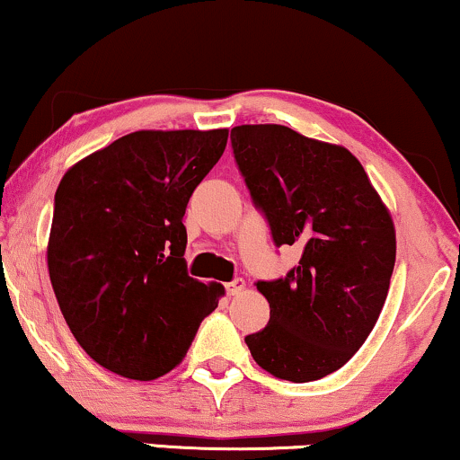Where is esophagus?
I'll use <instances>...</instances> for the list:
<instances>
[{
    "mask_svg": "<svg viewBox=\"0 0 460 460\" xmlns=\"http://www.w3.org/2000/svg\"><path fill=\"white\" fill-rule=\"evenodd\" d=\"M225 288H226V295H231V297H234V295L243 293V288H246V282H243L242 278H237V280L225 284Z\"/></svg>",
    "mask_w": 460,
    "mask_h": 460,
    "instance_id": "1",
    "label": "esophagus"
}]
</instances>
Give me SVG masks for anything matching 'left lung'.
Here are the masks:
<instances>
[{"mask_svg": "<svg viewBox=\"0 0 460 460\" xmlns=\"http://www.w3.org/2000/svg\"><path fill=\"white\" fill-rule=\"evenodd\" d=\"M231 144L276 246L301 250L287 278L257 282L270 323L246 335L250 354L280 380H321L380 318L397 254L391 212L344 146L284 125L234 127Z\"/></svg>", "mask_w": 460, "mask_h": 460, "instance_id": "8db88e82", "label": "left lung"}]
</instances>
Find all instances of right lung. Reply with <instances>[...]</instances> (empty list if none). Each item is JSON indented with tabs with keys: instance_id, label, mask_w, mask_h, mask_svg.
Wrapping results in <instances>:
<instances>
[{
	"instance_id": "add662e5",
	"label": "right lung",
	"mask_w": 460,
	"mask_h": 460,
	"mask_svg": "<svg viewBox=\"0 0 460 460\" xmlns=\"http://www.w3.org/2000/svg\"><path fill=\"white\" fill-rule=\"evenodd\" d=\"M229 129L136 131L61 178L46 248L57 301L89 357L129 380H155L187 354L225 295L187 273L182 225Z\"/></svg>"
}]
</instances>
